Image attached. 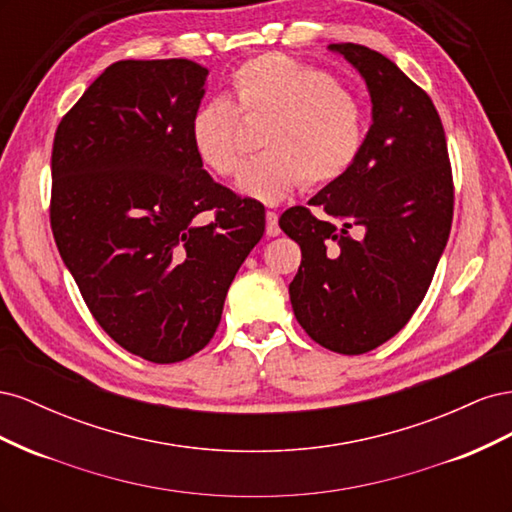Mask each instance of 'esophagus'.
I'll use <instances>...</instances> for the list:
<instances>
[{
	"label": "esophagus",
	"instance_id": "obj_1",
	"mask_svg": "<svg viewBox=\"0 0 512 512\" xmlns=\"http://www.w3.org/2000/svg\"><path fill=\"white\" fill-rule=\"evenodd\" d=\"M267 235L269 237L280 235V226H277V213L275 211H267Z\"/></svg>",
	"mask_w": 512,
	"mask_h": 512
}]
</instances>
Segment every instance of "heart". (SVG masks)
<instances>
[{
    "mask_svg": "<svg viewBox=\"0 0 512 512\" xmlns=\"http://www.w3.org/2000/svg\"><path fill=\"white\" fill-rule=\"evenodd\" d=\"M232 102L215 98L190 121L196 158L228 177L245 151V121H267L260 145L267 151L245 162L237 190L275 205L307 179L324 185L346 175L365 143V111L329 72L280 53L245 61L232 72Z\"/></svg>",
    "mask_w": 512,
    "mask_h": 512,
    "instance_id": "1",
    "label": "heart"
}]
</instances>
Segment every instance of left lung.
Returning a JSON list of instances; mask_svg holds the SVG:
<instances>
[{
  "mask_svg": "<svg viewBox=\"0 0 512 512\" xmlns=\"http://www.w3.org/2000/svg\"><path fill=\"white\" fill-rule=\"evenodd\" d=\"M363 76L371 126L346 175L282 213L301 245L290 303L305 333L339 354H363L397 335L421 305L453 222V177L440 115L389 57L329 44ZM339 219L343 226L336 228ZM359 225L361 238L347 230Z\"/></svg>",
  "mask_w": 512,
  "mask_h": 512,
  "instance_id": "8db88e82",
  "label": "left lung"
}]
</instances>
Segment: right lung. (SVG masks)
Instances as JSON below:
<instances>
[{
  "label": "right lung",
  "mask_w": 512,
  "mask_h": 512,
  "mask_svg": "<svg viewBox=\"0 0 512 512\" xmlns=\"http://www.w3.org/2000/svg\"><path fill=\"white\" fill-rule=\"evenodd\" d=\"M209 70L190 59L108 66L53 141L51 228L100 327L151 363H179L218 329L226 292L265 235V207L215 183L190 121ZM214 211L203 227L200 212Z\"/></svg>",
  "instance_id": "add662e5"
}]
</instances>
